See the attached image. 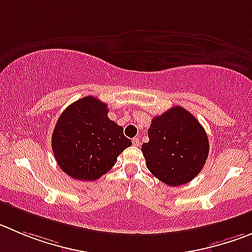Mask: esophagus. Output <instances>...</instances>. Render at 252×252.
<instances>
[{
	"instance_id": "34e87169",
	"label": "esophagus",
	"mask_w": 252,
	"mask_h": 252,
	"mask_svg": "<svg viewBox=\"0 0 252 252\" xmlns=\"http://www.w3.org/2000/svg\"><path fill=\"white\" fill-rule=\"evenodd\" d=\"M131 143H133V144L135 145V147H139V145H140V139L138 137L137 138H133Z\"/></svg>"
}]
</instances>
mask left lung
Instances as JSON below:
<instances>
[{
    "mask_svg": "<svg viewBox=\"0 0 252 252\" xmlns=\"http://www.w3.org/2000/svg\"><path fill=\"white\" fill-rule=\"evenodd\" d=\"M148 137L149 142L142 145L147 168L170 187L191 182L208 159L209 139L203 126L179 105L155 117Z\"/></svg>",
    "mask_w": 252,
    "mask_h": 252,
    "instance_id": "1",
    "label": "left lung"
}]
</instances>
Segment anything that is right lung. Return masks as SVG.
Instances as JSON below:
<instances>
[{
  "label": "right lung",
  "instance_id": "obj_1",
  "mask_svg": "<svg viewBox=\"0 0 252 252\" xmlns=\"http://www.w3.org/2000/svg\"><path fill=\"white\" fill-rule=\"evenodd\" d=\"M131 145L123 126L108 118L107 104L84 97L68 105L52 134V150L60 168L73 179H99Z\"/></svg>",
  "mask_w": 252,
  "mask_h": 252
}]
</instances>
